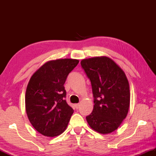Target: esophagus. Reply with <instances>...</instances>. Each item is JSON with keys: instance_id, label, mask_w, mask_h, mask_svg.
Returning <instances> with one entry per match:
<instances>
[{"instance_id": "esophagus-1", "label": "esophagus", "mask_w": 156, "mask_h": 156, "mask_svg": "<svg viewBox=\"0 0 156 156\" xmlns=\"http://www.w3.org/2000/svg\"><path fill=\"white\" fill-rule=\"evenodd\" d=\"M74 106H75V107H76V109H78V108L80 107V104H75Z\"/></svg>"}]
</instances>
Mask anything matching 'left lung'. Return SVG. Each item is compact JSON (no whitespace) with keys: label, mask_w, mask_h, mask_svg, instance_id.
<instances>
[{"label":"left lung","mask_w":156,"mask_h":156,"mask_svg":"<svg viewBox=\"0 0 156 156\" xmlns=\"http://www.w3.org/2000/svg\"><path fill=\"white\" fill-rule=\"evenodd\" d=\"M91 81L94 109L86 117L89 125L102 134L118 128L127 115L129 84L125 72L108 57H95L80 62Z\"/></svg>","instance_id":"left-lung-1"}]
</instances>
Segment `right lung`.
<instances>
[{
  "label": "right lung",
  "instance_id": "right-lung-1",
  "mask_svg": "<svg viewBox=\"0 0 156 156\" xmlns=\"http://www.w3.org/2000/svg\"><path fill=\"white\" fill-rule=\"evenodd\" d=\"M76 59L46 62L34 73L25 94V108L34 128L42 135L55 137L64 132L73 110L65 98L64 84L78 64Z\"/></svg>",
  "mask_w": 156,
  "mask_h": 156
}]
</instances>
